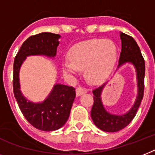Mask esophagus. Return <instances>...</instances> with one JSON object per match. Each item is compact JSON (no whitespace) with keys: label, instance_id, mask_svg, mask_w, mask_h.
<instances>
[{"label":"esophagus","instance_id":"esophagus-1","mask_svg":"<svg viewBox=\"0 0 155 155\" xmlns=\"http://www.w3.org/2000/svg\"><path fill=\"white\" fill-rule=\"evenodd\" d=\"M87 92V89L85 88H82V87H78L76 89V94L77 96H81L84 94L85 93Z\"/></svg>","mask_w":155,"mask_h":155}]
</instances>
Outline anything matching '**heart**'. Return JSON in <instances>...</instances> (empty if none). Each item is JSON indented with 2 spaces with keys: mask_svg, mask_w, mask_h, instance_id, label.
<instances>
[{
  "mask_svg": "<svg viewBox=\"0 0 155 155\" xmlns=\"http://www.w3.org/2000/svg\"><path fill=\"white\" fill-rule=\"evenodd\" d=\"M70 62L62 63L64 73L76 74L85 69L87 80L94 84L109 78L117 59V48L109 39H89L73 46L67 53Z\"/></svg>",
  "mask_w": 155,
  "mask_h": 155,
  "instance_id": "heart-1",
  "label": "heart"
}]
</instances>
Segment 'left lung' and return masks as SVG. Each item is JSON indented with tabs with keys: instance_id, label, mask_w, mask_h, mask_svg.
Returning a JSON list of instances; mask_svg holds the SVG:
<instances>
[{
	"instance_id": "obj_1",
	"label": "left lung",
	"mask_w": 155,
	"mask_h": 155,
	"mask_svg": "<svg viewBox=\"0 0 155 155\" xmlns=\"http://www.w3.org/2000/svg\"><path fill=\"white\" fill-rule=\"evenodd\" d=\"M120 39L122 48L117 68L126 63H131L134 66L137 77L138 94L134 105L128 112L122 115H115L108 112L102 104L101 93L105 84L93 90L94 102L91 110L92 120L98 128L107 132H116L127 126L135 116L143 97L145 77L144 58L137 43L132 37L120 32Z\"/></svg>"
}]
</instances>
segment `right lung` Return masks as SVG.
<instances>
[{
  "mask_svg": "<svg viewBox=\"0 0 155 155\" xmlns=\"http://www.w3.org/2000/svg\"><path fill=\"white\" fill-rule=\"evenodd\" d=\"M58 34L43 32L30 36L20 47L13 65V93L20 109L26 120L35 128L45 131L61 128L68 120L76 93L72 86L55 84L43 102L33 103L20 91L19 73L28 56L45 55L54 58L59 44Z\"/></svg>",
  "mask_w": 155,
  "mask_h": 155,
  "instance_id": "obj_1",
  "label": "right lung"
}]
</instances>
